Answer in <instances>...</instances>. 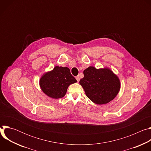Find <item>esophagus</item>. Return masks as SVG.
<instances>
[{"label":"esophagus","mask_w":151,"mask_h":151,"mask_svg":"<svg viewBox=\"0 0 151 151\" xmlns=\"http://www.w3.org/2000/svg\"><path fill=\"white\" fill-rule=\"evenodd\" d=\"M76 79L77 81H78V82H79V80H80V77H79V76L78 75V76H76Z\"/></svg>","instance_id":"obj_1"}]
</instances>
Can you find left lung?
I'll return each mask as SVG.
<instances>
[{"label": "left lung", "mask_w": 151, "mask_h": 151, "mask_svg": "<svg viewBox=\"0 0 151 151\" xmlns=\"http://www.w3.org/2000/svg\"><path fill=\"white\" fill-rule=\"evenodd\" d=\"M83 75L79 83L86 96L97 104L110 102L120 90L119 79L109 68L90 66L83 70Z\"/></svg>", "instance_id": "1"}]
</instances>
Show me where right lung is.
<instances>
[{
  "mask_svg": "<svg viewBox=\"0 0 151 151\" xmlns=\"http://www.w3.org/2000/svg\"><path fill=\"white\" fill-rule=\"evenodd\" d=\"M76 82L68 68L55 66L53 70L43 74L39 85L47 96L58 99L65 96L69 86Z\"/></svg>",
  "mask_w": 151,
  "mask_h": 151,
  "instance_id": "1",
  "label": "right lung"
}]
</instances>
